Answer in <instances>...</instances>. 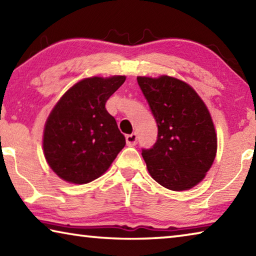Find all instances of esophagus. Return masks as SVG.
<instances>
[{
	"label": "esophagus",
	"mask_w": 256,
	"mask_h": 256,
	"mask_svg": "<svg viewBox=\"0 0 256 256\" xmlns=\"http://www.w3.org/2000/svg\"><path fill=\"white\" fill-rule=\"evenodd\" d=\"M138 142V136L136 133H132V134H128L126 136V144L128 146H134Z\"/></svg>",
	"instance_id": "esophagus-1"
}]
</instances>
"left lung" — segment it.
<instances>
[{"instance_id": "obj_1", "label": "left lung", "mask_w": 256, "mask_h": 256, "mask_svg": "<svg viewBox=\"0 0 256 256\" xmlns=\"http://www.w3.org/2000/svg\"><path fill=\"white\" fill-rule=\"evenodd\" d=\"M157 122L158 136L142 157L152 178L172 190H190L204 178L216 154V136L206 104L175 78L138 76Z\"/></svg>"}]
</instances>
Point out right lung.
<instances>
[{
  "label": "right lung",
  "mask_w": 256,
  "mask_h": 256,
  "mask_svg": "<svg viewBox=\"0 0 256 256\" xmlns=\"http://www.w3.org/2000/svg\"><path fill=\"white\" fill-rule=\"evenodd\" d=\"M124 76L86 78L68 90L47 118L45 158L60 178L86 184L105 172L125 146V138L106 102Z\"/></svg>",
  "instance_id": "1"
}]
</instances>
